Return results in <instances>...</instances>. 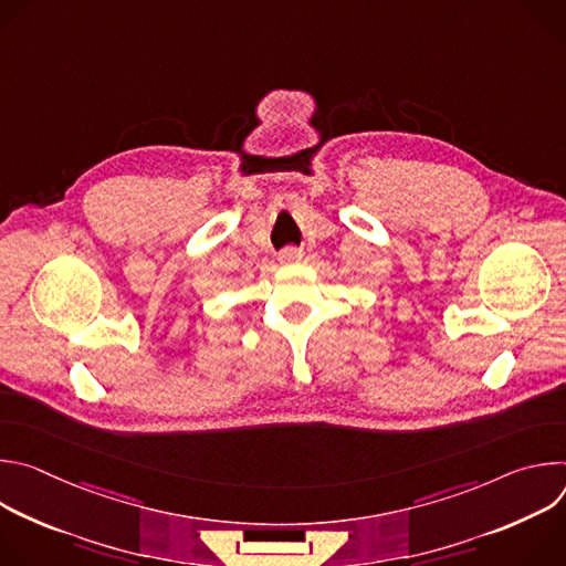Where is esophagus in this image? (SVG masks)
Here are the masks:
<instances>
[{
  "mask_svg": "<svg viewBox=\"0 0 566 566\" xmlns=\"http://www.w3.org/2000/svg\"><path fill=\"white\" fill-rule=\"evenodd\" d=\"M302 258H304V253H302L300 249H293V247H291V249H284V251L280 253V260H282V262H286V264L300 262Z\"/></svg>",
  "mask_w": 566,
  "mask_h": 566,
  "instance_id": "34e87169",
  "label": "esophagus"
}]
</instances>
